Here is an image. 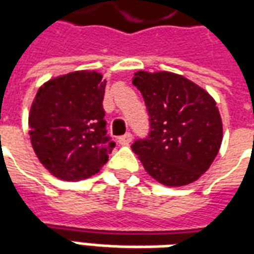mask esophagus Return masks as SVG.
Here are the masks:
<instances>
[{
  "mask_svg": "<svg viewBox=\"0 0 254 254\" xmlns=\"http://www.w3.org/2000/svg\"><path fill=\"white\" fill-rule=\"evenodd\" d=\"M132 138H133L132 133L127 132V133H125L124 136H121V137L118 138V143L122 144V145H127V144L132 141Z\"/></svg>",
  "mask_w": 254,
  "mask_h": 254,
  "instance_id": "1",
  "label": "esophagus"
}]
</instances>
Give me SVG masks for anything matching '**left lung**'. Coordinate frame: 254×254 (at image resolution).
Returning a JSON list of instances; mask_svg holds the SVG:
<instances>
[{"label":"left lung","instance_id":"1","mask_svg":"<svg viewBox=\"0 0 254 254\" xmlns=\"http://www.w3.org/2000/svg\"><path fill=\"white\" fill-rule=\"evenodd\" d=\"M147 106L149 132L132 144L149 176L166 187H184L209 169L222 144L216 102L201 87L170 72L134 73Z\"/></svg>","mask_w":254,"mask_h":254}]
</instances>
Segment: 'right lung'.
I'll return each mask as SVG.
<instances>
[{
    "instance_id": "right-lung-1",
    "label": "right lung",
    "mask_w": 254,
    "mask_h": 254,
    "mask_svg": "<svg viewBox=\"0 0 254 254\" xmlns=\"http://www.w3.org/2000/svg\"><path fill=\"white\" fill-rule=\"evenodd\" d=\"M106 81L88 70L72 72L42 85L31 106L32 148L53 176L77 181L94 176L116 143L105 121Z\"/></svg>"
}]
</instances>
